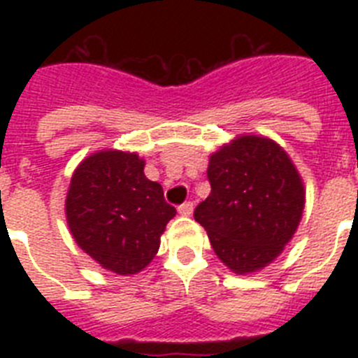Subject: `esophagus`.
<instances>
[{"mask_svg": "<svg viewBox=\"0 0 358 358\" xmlns=\"http://www.w3.org/2000/svg\"><path fill=\"white\" fill-rule=\"evenodd\" d=\"M179 213L185 215V217H189V215L194 213V202H185V204H181L179 206Z\"/></svg>", "mask_w": 358, "mask_h": 358, "instance_id": "obj_1", "label": "esophagus"}]
</instances>
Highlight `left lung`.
<instances>
[{
	"label": "left lung",
	"instance_id": "obj_1",
	"mask_svg": "<svg viewBox=\"0 0 358 358\" xmlns=\"http://www.w3.org/2000/svg\"><path fill=\"white\" fill-rule=\"evenodd\" d=\"M211 194L195 208L215 255L235 274L258 273L292 240L305 210V185L283 147L236 136L208 164Z\"/></svg>",
	"mask_w": 358,
	"mask_h": 358
}]
</instances>
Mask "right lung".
<instances>
[{"label": "right lung", "mask_w": 358, "mask_h": 358, "mask_svg": "<svg viewBox=\"0 0 358 358\" xmlns=\"http://www.w3.org/2000/svg\"><path fill=\"white\" fill-rule=\"evenodd\" d=\"M136 152L98 150L80 161L66 195V220L78 248L120 276L140 273L159 251L176 208L147 179Z\"/></svg>", "instance_id": "right-lung-1"}]
</instances>
